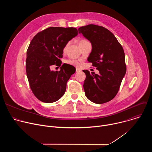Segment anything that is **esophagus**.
Here are the masks:
<instances>
[{"mask_svg":"<svg viewBox=\"0 0 152 152\" xmlns=\"http://www.w3.org/2000/svg\"><path fill=\"white\" fill-rule=\"evenodd\" d=\"M80 71V69H76V73H77V72H79Z\"/></svg>","mask_w":152,"mask_h":152,"instance_id":"esophagus-1","label":"esophagus"}]
</instances>
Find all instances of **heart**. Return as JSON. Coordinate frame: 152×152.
I'll return each instance as SVG.
<instances>
[{
    "mask_svg": "<svg viewBox=\"0 0 152 152\" xmlns=\"http://www.w3.org/2000/svg\"><path fill=\"white\" fill-rule=\"evenodd\" d=\"M86 41V40H85V39H81V40H80L79 42V45L80 44V43ZM67 47V45L64 48V51L66 50ZM66 63H67V64H70V65H72V66H76V67H78V66H79V62H78L77 61H76V60H75V59H67V60L66 61Z\"/></svg>",
    "mask_w": 152,
    "mask_h": 152,
    "instance_id": "obj_1",
    "label": "heart"
}]
</instances>
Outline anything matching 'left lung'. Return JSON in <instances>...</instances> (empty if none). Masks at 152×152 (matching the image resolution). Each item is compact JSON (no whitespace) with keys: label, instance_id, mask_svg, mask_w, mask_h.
I'll return each instance as SVG.
<instances>
[{"label":"left lung","instance_id":"8db88e82","mask_svg":"<svg viewBox=\"0 0 152 152\" xmlns=\"http://www.w3.org/2000/svg\"><path fill=\"white\" fill-rule=\"evenodd\" d=\"M78 31L91 43L88 61L99 71L97 75L83 70L85 94L95 103H106L117 95L126 72L124 50L114 35L104 27L88 25Z\"/></svg>","mask_w":152,"mask_h":152}]
</instances>
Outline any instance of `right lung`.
Listing matches in <instances>:
<instances>
[{
    "mask_svg": "<svg viewBox=\"0 0 152 152\" xmlns=\"http://www.w3.org/2000/svg\"><path fill=\"white\" fill-rule=\"evenodd\" d=\"M75 28L50 27L34 36L27 50L26 71L35 96L45 103L58 100L66 90L67 82L76 72L74 66L63 64L58 72L50 70L53 64L61 66L63 50L77 35Z\"/></svg>",
    "mask_w": 152,
    "mask_h": 152,
    "instance_id": "right-lung-1",
    "label": "right lung"
}]
</instances>
